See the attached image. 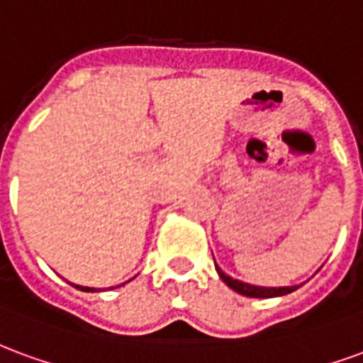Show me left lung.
<instances>
[{
  "label": "left lung",
  "mask_w": 363,
  "mask_h": 363,
  "mask_svg": "<svg viewBox=\"0 0 363 363\" xmlns=\"http://www.w3.org/2000/svg\"><path fill=\"white\" fill-rule=\"evenodd\" d=\"M216 271L220 274V279L228 284L232 290H236L238 294L242 296H247V298H274V296H284V294H290L294 290H298L300 286H284V288H265V286H251V284H245L242 280H236L224 274V272L216 267Z\"/></svg>",
  "instance_id": "obj_1"
}]
</instances>
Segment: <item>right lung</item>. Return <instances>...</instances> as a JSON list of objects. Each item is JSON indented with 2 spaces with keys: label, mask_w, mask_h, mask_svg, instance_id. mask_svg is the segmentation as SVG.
<instances>
[{
  "label": "right lung",
  "mask_w": 363,
  "mask_h": 363,
  "mask_svg": "<svg viewBox=\"0 0 363 363\" xmlns=\"http://www.w3.org/2000/svg\"><path fill=\"white\" fill-rule=\"evenodd\" d=\"M79 290H83V292H94V288H84V286H75Z\"/></svg>",
  "instance_id": "add662e5"
}]
</instances>
